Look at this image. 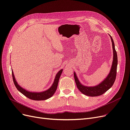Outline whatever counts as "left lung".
I'll return each mask as SVG.
<instances>
[{
  "mask_svg": "<svg viewBox=\"0 0 130 130\" xmlns=\"http://www.w3.org/2000/svg\"><path fill=\"white\" fill-rule=\"evenodd\" d=\"M112 42V47L113 50V61L112 67L110 70L109 74L105 79L99 85L94 87H87L81 84L78 81L75 73H74V79L77 88L80 91L86 95L89 96H98L102 95L108 90L113 86L116 80L117 75V69L118 64V57L117 52L115 49V43H114L113 38L111 36Z\"/></svg>",
  "mask_w": 130,
  "mask_h": 130,
  "instance_id": "8db88e82",
  "label": "left lung"
}]
</instances>
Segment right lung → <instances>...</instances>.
<instances>
[{
  "label": "right lung",
  "mask_w": 130,
  "mask_h": 130,
  "mask_svg": "<svg viewBox=\"0 0 130 130\" xmlns=\"http://www.w3.org/2000/svg\"><path fill=\"white\" fill-rule=\"evenodd\" d=\"M62 73V69L60 70V71L58 72V73L56 74L55 76V78L54 80V82L49 89H48L46 91L40 92V93H34V92H30L29 91H27L25 89H23L22 88L21 86H19V85L17 84L15 80V78L14 76V74L13 73V71H12V75L13 78V81L14 82V84L15 86V87L19 90V92L22 93L23 95L26 96L27 98H28L29 99L34 100H44L46 99H48L49 98L52 97L54 94L57 88V85L59 81V79H60V77Z\"/></svg>",
  "instance_id": "obj_1"
}]
</instances>
